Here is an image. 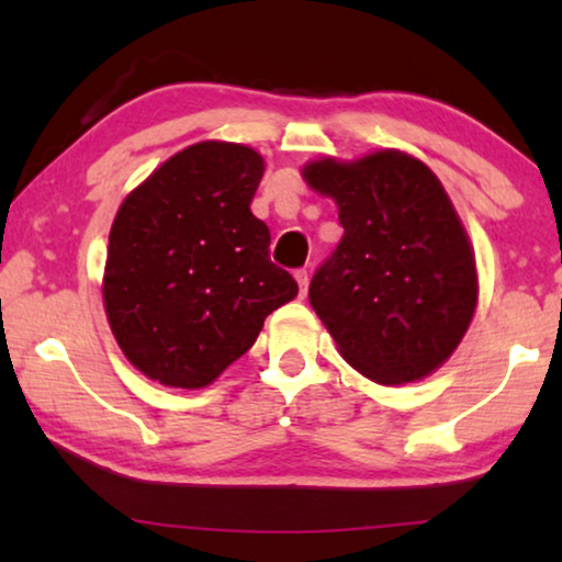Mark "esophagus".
<instances>
[{
  "label": "esophagus",
  "mask_w": 562,
  "mask_h": 562,
  "mask_svg": "<svg viewBox=\"0 0 562 562\" xmlns=\"http://www.w3.org/2000/svg\"><path fill=\"white\" fill-rule=\"evenodd\" d=\"M295 280H297V284H300V295L305 297V292H307V282H310V272L305 270V267H302V270H297V272H295Z\"/></svg>",
  "instance_id": "34e87169"
}]
</instances>
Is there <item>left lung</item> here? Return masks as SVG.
<instances>
[{
    "instance_id": "8db88e82",
    "label": "left lung",
    "mask_w": 562,
    "mask_h": 562,
    "mask_svg": "<svg viewBox=\"0 0 562 562\" xmlns=\"http://www.w3.org/2000/svg\"><path fill=\"white\" fill-rule=\"evenodd\" d=\"M302 177L335 200L345 229L310 282L337 350L378 385L427 378L458 350L477 305L475 252L445 187L400 149L319 157Z\"/></svg>"
}]
</instances>
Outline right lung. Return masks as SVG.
<instances>
[{
  "mask_svg": "<svg viewBox=\"0 0 562 562\" xmlns=\"http://www.w3.org/2000/svg\"><path fill=\"white\" fill-rule=\"evenodd\" d=\"M262 172L252 147L204 139L159 165L114 215L104 313L124 358L159 385L207 387L297 295L249 210Z\"/></svg>",
  "mask_w": 562,
  "mask_h": 562,
  "instance_id": "obj_1",
  "label": "right lung"
}]
</instances>
